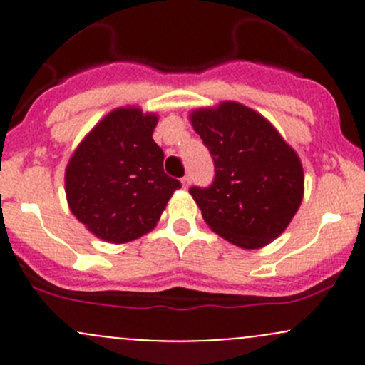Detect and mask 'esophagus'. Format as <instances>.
<instances>
[{
  "instance_id": "esophagus-1",
  "label": "esophagus",
  "mask_w": 365,
  "mask_h": 365,
  "mask_svg": "<svg viewBox=\"0 0 365 365\" xmlns=\"http://www.w3.org/2000/svg\"><path fill=\"white\" fill-rule=\"evenodd\" d=\"M182 185H183V189H189V185H190V176L189 175H185L182 178Z\"/></svg>"
}]
</instances>
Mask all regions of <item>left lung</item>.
Returning a JSON list of instances; mask_svg holds the SVG:
<instances>
[{
    "instance_id": "8db88e82",
    "label": "left lung",
    "mask_w": 365,
    "mask_h": 365,
    "mask_svg": "<svg viewBox=\"0 0 365 365\" xmlns=\"http://www.w3.org/2000/svg\"><path fill=\"white\" fill-rule=\"evenodd\" d=\"M190 121L215 168L212 185L189 189L205 222L242 249L270 244L304 196L295 150L261 114L237 102L194 111Z\"/></svg>"
}]
</instances>
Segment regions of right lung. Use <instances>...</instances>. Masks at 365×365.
<instances>
[{
    "mask_svg": "<svg viewBox=\"0 0 365 365\" xmlns=\"http://www.w3.org/2000/svg\"><path fill=\"white\" fill-rule=\"evenodd\" d=\"M155 114L109 113L77 146L65 173L68 206L95 237L125 244L152 231L182 183L164 173Z\"/></svg>",
    "mask_w": 365,
    "mask_h": 365,
    "instance_id": "1",
    "label": "right lung"
}]
</instances>
